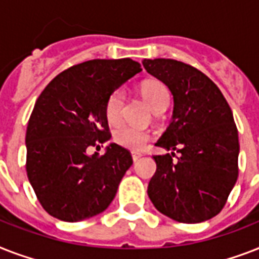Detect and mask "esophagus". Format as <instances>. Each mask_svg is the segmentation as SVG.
<instances>
[{
  "instance_id": "esophagus-1",
  "label": "esophagus",
  "mask_w": 259,
  "mask_h": 259,
  "mask_svg": "<svg viewBox=\"0 0 259 259\" xmlns=\"http://www.w3.org/2000/svg\"><path fill=\"white\" fill-rule=\"evenodd\" d=\"M142 153H140V152H132V157H133V161H137L138 158L141 157Z\"/></svg>"
}]
</instances>
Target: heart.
Wrapping results in <instances>:
<instances>
[{"instance_id": "heart-1", "label": "heart", "mask_w": 259, "mask_h": 259, "mask_svg": "<svg viewBox=\"0 0 259 259\" xmlns=\"http://www.w3.org/2000/svg\"><path fill=\"white\" fill-rule=\"evenodd\" d=\"M141 93L154 111H157L161 107H168L169 105V91L162 83H145L141 87ZM123 102H125V93L122 89L114 90L109 95L106 101L105 114L110 123H117L121 121ZM150 138H152V134L149 130L130 125L119 126L114 130L113 134V140L117 145L130 150H141L150 141Z\"/></svg>"}]
</instances>
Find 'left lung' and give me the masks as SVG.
<instances>
[{"label":"left lung","mask_w":259,"mask_h":259,"mask_svg":"<svg viewBox=\"0 0 259 259\" xmlns=\"http://www.w3.org/2000/svg\"><path fill=\"white\" fill-rule=\"evenodd\" d=\"M145 70L173 95V117L156 145L157 169L148 195L161 213L180 223H200L221 212L237 183L239 140L233 111L211 79L173 59H144ZM180 153L173 160L174 150Z\"/></svg>","instance_id":"obj_1"}]
</instances>
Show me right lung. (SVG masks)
<instances>
[{
    "label": "right lung",
    "mask_w": 259,
    "mask_h": 259,
    "mask_svg": "<svg viewBox=\"0 0 259 259\" xmlns=\"http://www.w3.org/2000/svg\"><path fill=\"white\" fill-rule=\"evenodd\" d=\"M141 71L132 59H94L67 68L42 90L26 127V175L51 217L79 222L105 211L133 164L111 144L103 156L90 146L110 140L106 101Z\"/></svg>",
    "instance_id": "obj_1"
}]
</instances>
